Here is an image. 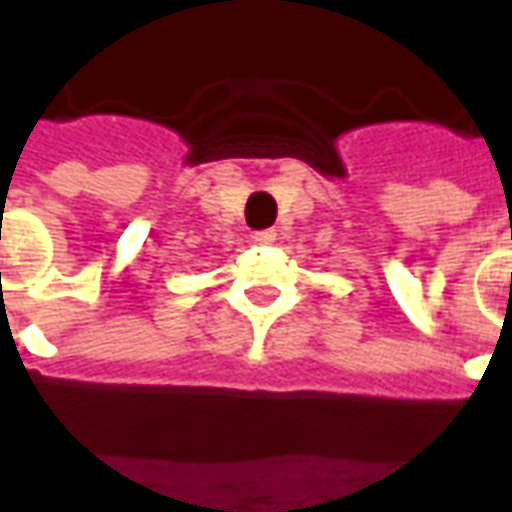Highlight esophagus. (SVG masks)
<instances>
[{
	"instance_id": "34e87169",
	"label": "esophagus",
	"mask_w": 512,
	"mask_h": 512,
	"mask_svg": "<svg viewBox=\"0 0 512 512\" xmlns=\"http://www.w3.org/2000/svg\"><path fill=\"white\" fill-rule=\"evenodd\" d=\"M275 237H278V234H275V229H261V232L253 234V240L259 242V245H272V242H275Z\"/></svg>"
}]
</instances>
